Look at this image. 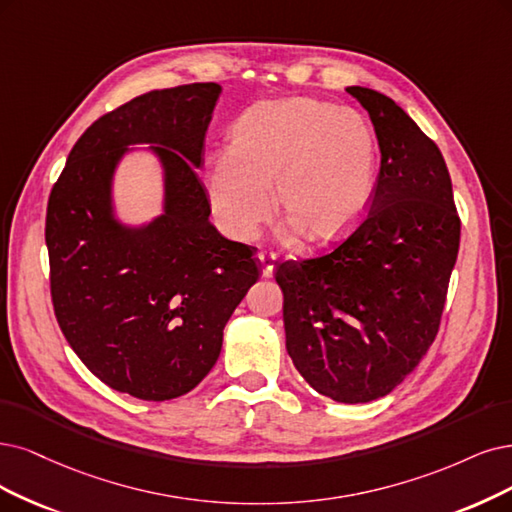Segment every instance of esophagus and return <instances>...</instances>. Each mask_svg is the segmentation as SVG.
Listing matches in <instances>:
<instances>
[{
  "label": "esophagus",
  "instance_id": "esophagus-1",
  "mask_svg": "<svg viewBox=\"0 0 512 512\" xmlns=\"http://www.w3.org/2000/svg\"><path fill=\"white\" fill-rule=\"evenodd\" d=\"M257 259H259V263H261V274H263V278H272V276H274V255H270V253H259Z\"/></svg>",
  "mask_w": 512,
  "mask_h": 512
}]
</instances>
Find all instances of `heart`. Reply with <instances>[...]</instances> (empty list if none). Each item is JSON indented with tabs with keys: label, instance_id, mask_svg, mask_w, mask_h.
<instances>
[{
	"label": "heart",
	"instance_id": "heart-1",
	"mask_svg": "<svg viewBox=\"0 0 512 512\" xmlns=\"http://www.w3.org/2000/svg\"><path fill=\"white\" fill-rule=\"evenodd\" d=\"M380 147L358 111L291 97L240 113L232 147L208 158L206 194L225 234L251 240L272 213V185L287 234L335 242L369 211Z\"/></svg>",
	"mask_w": 512,
	"mask_h": 512
}]
</instances>
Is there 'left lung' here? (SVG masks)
I'll use <instances>...</instances> for the list:
<instances>
[{
    "instance_id": "8db88e82",
    "label": "left lung",
    "mask_w": 512,
    "mask_h": 512,
    "mask_svg": "<svg viewBox=\"0 0 512 512\" xmlns=\"http://www.w3.org/2000/svg\"><path fill=\"white\" fill-rule=\"evenodd\" d=\"M375 128L382 164L371 208L333 253L285 261L287 352L337 403L399 386L434 342L460 249V217L441 149L386 94L348 86Z\"/></svg>"
}]
</instances>
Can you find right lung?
Listing matches in <instances>:
<instances>
[{
	"label": "right lung",
	"instance_id": "obj_1",
	"mask_svg": "<svg viewBox=\"0 0 512 512\" xmlns=\"http://www.w3.org/2000/svg\"><path fill=\"white\" fill-rule=\"evenodd\" d=\"M221 86L151 90L105 113L73 145L46 213L59 327L109 388L143 401L194 390L217 363L225 323L257 278L253 246L223 238L196 168ZM149 144L163 168V211L115 213L112 181Z\"/></svg>",
	"mask_w": 512,
	"mask_h": 512
}]
</instances>
